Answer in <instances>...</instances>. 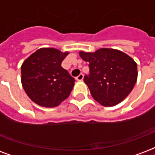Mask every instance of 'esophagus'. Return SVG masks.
Here are the masks:
<instances>
[{
    "instance_id": "esophagus-1",
    "label": "esophagus",
    "mask_w": 155,
    "mask_h": 155,
    "mask_svg": "<svg viewBox=\"0 0 155 155\" xmlns=\"http://www.w3.org/2000/svg\"><path fill=\"white\" fill-rule=\"evenodd\" d=\"M83 77H84L83 74H80L79 75H78L77 77H75V79H76V81H81L82 80H83Z\"/></svg>"
}]
</instances>
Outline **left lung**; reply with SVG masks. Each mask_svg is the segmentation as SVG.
<instances>
[{"label": "left lung", "instance_id": "8db88e82", "mask_svg": "<svg viewBox=\"0 0 155 155\" xmlns=\"http://www.w3.org/2000/svg\"><path fill=\"white\" fill-rule=\"evenodd\" d=\"M89 62V74L84 77L93 98L104 107L115 106L129 95L137 81V64L123 51L100 48L94 52L81 51Z\"/></svg>", "mask_w": 155, "mask_h": 155}]
</instances>
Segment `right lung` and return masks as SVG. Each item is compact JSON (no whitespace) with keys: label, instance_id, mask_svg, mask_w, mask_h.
<instances>
[{"label":"right lung","instance_id":"right-lung-1","mask_svg":"<svg viewBox=\"0 0 155 155\" xmlns=\"http://www.w3.org/2000/svg\"><path fill=\"white\" fill-rule=\"evenodd\" d=\"M68 53L53 48H42L23 62V88L38 105L54 107L69 97L75 81L61 66Z\"/></svg>","mask_w":155,"mask_h":155}]
</instances>
